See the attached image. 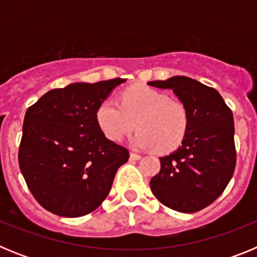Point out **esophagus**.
Wrapping results in <instances>:
<instances>
[{"label":"esophagus","instance_id":"obj_1","mask_svg":"<svg viewBox=\"0 0 257 257\" xmlns=\"http://www.w3.org/2000/svg\"><path fill=\"white\" fill-rule=\"evenodd\" d=\"M140 158H142V156H140V154L134 153V152H131V153H130V160L131 161H138V160H140Z\"/></svg>","mask_w":257,"mask_h":257}]
</instances>
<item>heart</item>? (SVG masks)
I'll return each mask as SVG.
<instances>
[{
	"instance_id": "b5f03b06",
	"label": "heart",
	"mask_w": 257,
	"mask_h": 257,
	"mask_svg": "<svg viewBox=\"0 0 257 257\" xmlns=\"http://www.w3.org/2000/svg\"><path fill=\"white\" fill-rule=\"evenodd\" d=\"M96 121L104 135L119 142L131 133V144L138 149L153 148L161 153L176 149L189 128V110L179 99L148 86L126 88L119 95V104L101 101L96 109Z\"/></svg>"
}]
</instances>
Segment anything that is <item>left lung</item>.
I'll return each mask as SVG.
<instances>
[{
	"label": "left lung",
	"mask_w": 257,
	"mask_h": 257,
	"mask_svg": "<svg viewBox=\"0 0 257 257\" xmlns=\"http://www.w3.org/2000/svg\"><path fill=\"white\" fill-rule=\"evenodd\" d=\"M148 85L172 90L189 110L185 139L176 151L161 157V170L152 178L151 189L169 208L197 212L224 192L234 172L233 113L215 88L189 77L175 76Z\"/></svg>",
	"instance_id": "1"
}]
</instances>
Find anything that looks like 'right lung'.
Segmentation results:
<instances>
[{
  "mask_svg": "<svg viewBox=\"0 0 257 257\" xmlns=\"http://www.w3.org/2000/svg\"><path fill=\"white\" fill-rule=\"evenodd\" d=\"M124 81L70 83L27 109L19 167L36 201L50 212L79 217L96 210L128 161V151L106 139L96 121L99 104Z\"/></svg>",
  "mask_w": 257,
  "mask_h": 257,
  "instance_id": "obj_1",
  "label": "right lung"
}]
</instances>
